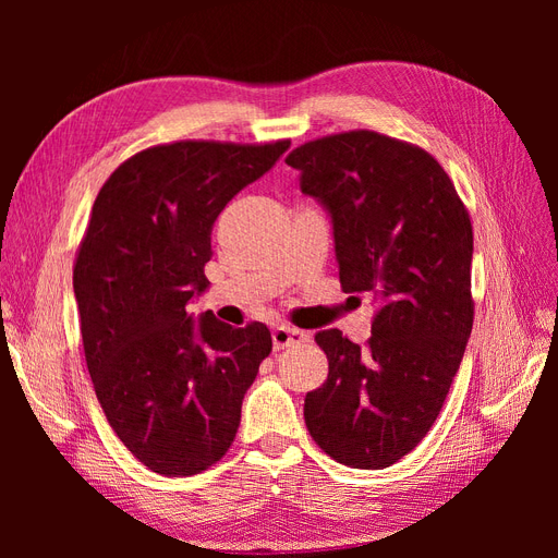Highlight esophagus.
I'll return each instance as SVG.
<instances>
[{"instance_id":"1","label":"esophagus","mask_w":558,"mask_h":558,"mask_svg":"<svg viewBox=\"0 0 558 558\" xmlns=\"http://www.w3.org/2000/svg\"><path fill=\"white\" fill-rule=\"evenodd\" d=\"M310 340V332L305 330H298V328H289V326H277L272 330V347L279 351V349H286V347H293V344H300V342H307Z\"/></svg>"}]
</instances>
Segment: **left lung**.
<instances>
[{
  "instance_id": "left-lung-1",
  "label": "left lung",
  "mask_w": 558,
  "mask_h": 558,
  "mask_svg": "<svg viewBox=\"0 0 558 558\" xmlns=\"http://www.w3.org/2000/svg\"><path fill=\"white\" fill-rule=\"evenodd\" d=\"M330 216L344 293L381 310L367 347L320 330L326 384L305 424L330 459L381 470L424 440L459 373L472 330V226L451 179L424 148L356 130L286 158Z\"/></svg>"
}]
</instances>
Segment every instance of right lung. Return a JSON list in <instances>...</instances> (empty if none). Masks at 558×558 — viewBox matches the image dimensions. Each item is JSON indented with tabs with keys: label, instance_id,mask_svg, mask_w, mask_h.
Masks as SVG:
<instances>
[{
	"label": "right lung",
	"instance_id": "right-lung-1",
	"mask_svg": "<svg viewBox=\"0 0 558 558\" xmlns=\"http://www.w3.org/2000/svg\"><path fill=\"white\" fill-rule=\"evenodd\" d=\"M289 146L146 148L93 205L74 267L83 351L109 426L158 475L189 477L223 459L272 351L267 326L232 328L189 307L209 289L218 214Z\"/></svg>",
	"mask_w": 558,
	"mask_h": 558
}]
</instances>
